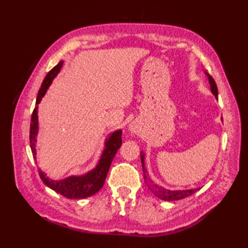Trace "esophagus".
<instances>
[{
  "instance_id": "obj_1",
  "label": "esophagus",
  "mask_w": 248,
  "mask_h": 248,
  "mask_svg": "<svg viewBox=\"0 0 248 248\" xmlns=\"http://www.w3.org/2000/svg\"><path fill=\"white\" fill-rule=\"evenodd\" d=\"M129 129H130V131H131V133H138L139 132V125H138V124L136 123H132L130 124V127H129Z\"/></svg>"
}]
</instances>
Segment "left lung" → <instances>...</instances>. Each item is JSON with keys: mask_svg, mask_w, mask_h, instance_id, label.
I'll list each match as a JSON object with an SVG mask.
<instances>
[{"mask_svg": "<svg viewBox=\"0 0 248 248\" xmlns=\"http://www.w3.org/2000/svg\"><path fill=\"white\" fill-rule=\"evenodd\" d=\"M205 76L209 78V83L210 86H211V92L215 96V98L217 99L218 96V92H217V83L213 80V78L209 75V73L204 72ZM140 160H141V166H143V171H144V179L145 182L147 184V186L150 189V191L154 193L157 198H160L162 200H165V202H173V200H179V199H183L186 198L188 196H191L192 194L195 192H197L199 188H192V189H177V191H172V189H167L164 188L161 186H157L155 182H152L150 179L147 177V170L145 168V155L143 152H140Z\"/></svg>", "mask_w": 248, "mask_h": 248, "instance_id": "8db88e82", "label": "left lung"}]
</instances>
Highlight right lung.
<instances>
[{"instance_id":"add662e5","label":"right lung","mask_w":248,"mask_h":248,"mask_svg":"<svg viewBox=\"0 0 248 248\" xmlns=\"http://www.w3.org/2000/svg\"><path fill=\"white\" fill-rule=\"evenodd\" d=\"M62 61H61L53 69L48 72L45 80L41 84V87L38 92V96L36 99V105L39 104L41 99L45 96V93L48 91L53 78L60 72L62 66ZM37 134H38V107H36L31 114V129H30V144L31 154L34 159H36V143H37ZM121 134L123 131L117 130L109 134L108 138L105 140V148L102 152L97 166L88 171L85 175L82 176H70L62 180H52L49 177H46L44 171L39 170V176L43 182L46 186L53 189L56 193H59L62 196L69 199H82L92 196V195L99 192L103 186L105 178H107L108 171L109 170L110 163H112L116 152L120 148L123 140H121Z\"/></svg>"}]
</instances>
